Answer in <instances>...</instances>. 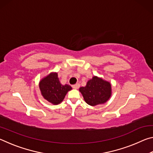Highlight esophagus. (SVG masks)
<instances>
[{
  "label": "esophagus",
  "instance_id": "1",
  "mask_svg": "<svg viewBox=\"0 0 153 153\" xmlns=\"http://www.w3.org/2000/svg\"><path fill=\"white\" fill-rule=\"evenodd\" d=\"M79 86H80V84H78V83H77V84H74V85H72V87H73L74 88H75V89H77V88H79Z\"/></svg>",
  "mask_w": 153,
  "mask_h": 153
}]
</instances>
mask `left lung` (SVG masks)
I'll return each mask as SVG.
<instances>
[{"label": "left lung", "instance_id": "1", "mask_svg": "<svg viewBox=\"0 0 153 153\" xmlns=\"http://www.w3.org/2000/svg\"><path fill=\"white\" fill-rule=\"evenodd\" d=\"M79 91L87 104L95 106L107 101L111 94V86L109 82L94 76L86 86L80 88Z\"/></svg>", "mask_w": 153, "mask_h": 153}]
</instances>
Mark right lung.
<instances>
[{"instance_id":"right-lung-1","label":"right lung","mask_w":153,"mask_h":153,"mask_svg":"<svg viewBox=\"0 0 153 153\" xmlns=\"http://www.w3.org/2000/svg\"><path fill=\"white\" fill-rule=\"evenodd\" d=\"M43 97L48 102L57 105L63 101L69 90H71L69 85H62L56 73L49 74L41 80L39 84Z\"/></svg>"}]
</instances>
